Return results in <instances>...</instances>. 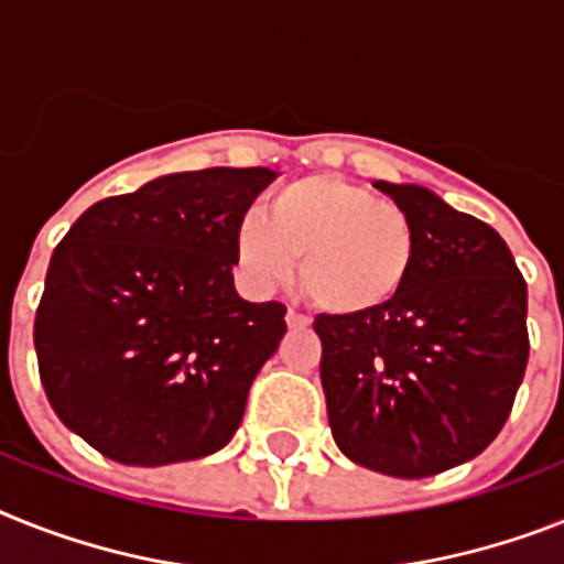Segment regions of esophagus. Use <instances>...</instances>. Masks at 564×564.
Wrapping results in <instances>:
<instances>
[{
	"label": "esophagus",
	"mask_w": 564,
	"mask_h": 564,
	"mask_svg": "<svg viewBox=\"0 0 564 564\" xmlns=\"http://www.w3.org/2000/svg\"><path fill=\"white\" fill-rule=\"evenodd\" d=\"M285 323H288V328H308V316H302L300 311H293V308H288V314H285Z\"/></svg>",
	"instance_id": "1"
}]
</instances>
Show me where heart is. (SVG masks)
<instances>
[{"label":"heart","instance_id":"b5f03b06","mask_svg":"<svg viewBox=\"0 0 564 564\" xmlns=\"http://www.w3.org/2000/svg\"><path fill=\"white\" fill-rule=\"evenodd\" d=\"M232 250L256 291L288 282L300 256V282L316 308L360 316L386 308L406 288L417 230L398 204L339 175H302L273 189L262 213L236 227Z\"/></svg>","mask_w":564,"mask_h":564}]
</instances>
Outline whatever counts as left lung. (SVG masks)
I'll use <instances>...</instances> for the list:
<instances>
[{
	"instance_id": "8db88e82",
	"label": "left lung",
	"mask_w": 564,
	"mask_h": 564,
	"mask_svg": "<svg viewBox=\"0 0 564 564\" xmlns=\"http://www.w3.org/2000/svg\"><path fill=\"white\" fill-rule=\"evenodd\" d=\"M417 230L415 268L386 308L319 314L328 423L339 453L394 478L476 458L528 369V285L499 232L417 184L375 181Z\"/></svg>"
}]
</instances>
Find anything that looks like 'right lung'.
<instances>
[{"instance_id": "obj_1", "label": "right lung", "mask_w": 564, "mask_h": 564, "mask_svg": "<svg viewBox=\"0 0 564 564\" xmlns=\"http://www.w3.org/2000/svg\"><path fill=\"white\" fill-rule=\"evenodd\" d=\"M276 172H170L91 204L45 273L34 323L59 421L106 458L164 467L218 453L285 337L282 302L241 300L232 236Z\"/></svg>"}]
</instances>
